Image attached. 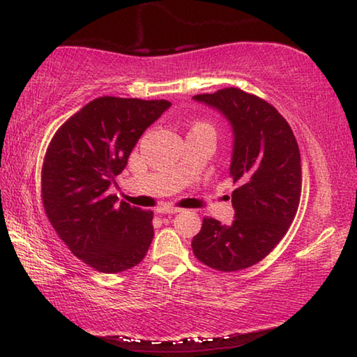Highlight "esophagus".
<instances>
[{"label":"esophagus","mask_w":357,"mask_h":357,"mask_svg":"<svg viewBox=\"0 0 357 357\" xmlns=\"http://www.w3.org/2000/svg\"><path fill=\"white\" fill-rule=\"evenodd\" d=\"M157 213L159 214H176L181 213V208H174V206H160L157 209Z\"/></svg>","instance_id":"esophagus-1"}]
</instances>
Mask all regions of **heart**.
Returning <instances> with one entry per match:
<instances>
[{
    "label": "heart",
    "instance_id": "heart-1",
    "mask_svg": "<svg viewBox=\"0 0 357 357\" xmlns=\"http://www.w3.org/2000/svg\"><path fill=\"white\" fill-rule=\"evenodd\" d=\"M203 124H204V126H209V124H206V123H197L195 126H203Z\"/></svg>",
    "mask_w": 357,
    "mask_h": 357
}]
</instances>
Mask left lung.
Segmentation results:
<instances>
[{
    "label": "left lung",
    "instance_id": "obj_1",
    "mask_svg": "<svg viewBox=\"0 0 357 357\" xmlns=\"http://www.w3.org/2000/svg\"><path fill=\"white\" fill-rule=\"evenodd\" d=\"M193 99L217 108L231 123L229 174L236 189L231 225L204 217L192 250L208 268L236 273L268 257L294 220L302 190L299 146L287 119L255 94L231 86Z\"/></svg>",
    "mask_w": 357,
    "mask_h": 357
}]
</instances>
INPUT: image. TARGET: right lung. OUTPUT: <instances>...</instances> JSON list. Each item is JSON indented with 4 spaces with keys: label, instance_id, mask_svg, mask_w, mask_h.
Instances as JSON below:
<instances>
[{
    "label": "right lung",
    "instance_id": "1",
    "mask_svg": "<svg viewBox=\"0 0 357 357\" xmlns=\"http://www.w3.org/2000/svg\"><path fill=\"white\" fill-rule=\"evenodd\" d=\"M170 105L104 96L72 114L48 143L40 172L45 215L69 250L99 273L134 268L149 249L153 211L118 203L110 185Z\"/></svg>",
    "mask_w": 357,
    "mask_h": 357
}]
</instances>
